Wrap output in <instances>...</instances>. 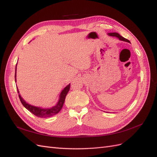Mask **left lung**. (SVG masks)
Here are the masks:
<instances>
[{
  "instance_id": "1",
  "label": "left lung",
  "mask_w": 157,
  "mask_h": 157,
  "mask_svg": "<svg viewBox=\"0 0 157 157\" xmlns=\"http://www.w3.org/2000/svg\"><path fill=\"white\" fill-rule=\"evenodd\" d=\"M108 35L109 36H115V37H117L118 39L121 40H122V41H125V42H130L129 40H128V39H125V38L122 37L121 35H120L118 33H108Z\"/></svg>"
}]
</instances>
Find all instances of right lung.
<instances>
[{
  "label": "right lung",
  "mask_w": 157,
  "mask_h": 157,
  "mask_svg": "<svg viewBox=\"0 0 157 157\" xmlns=\"http://www.w3.org/2000/svg\"><path fill=\"white\" fill-rule=\"evenodd\" d=\"M15 81L16 82V73H15ZM70 89V84L67 85L63 90L62 92H61L60 96H59V101L57 103V105L52 107L51 108H47V109H42L40 107H38L35 106H33L31 105H29L25 101V100H23V98L21 97L20 94H19V90L17 88L18 95H19V98H20V101L21 103L23 104V105L24 106L28 111H29L31 113H32L33 115H35V116L40 117V118H45V117H49L54 116L56 114H58L61 109H62V107L63 105V103L65 102V97L67 96V94L69 92V90Z\"/></svg>",
  "instance_id": "add662e5"
}]
</instances>
